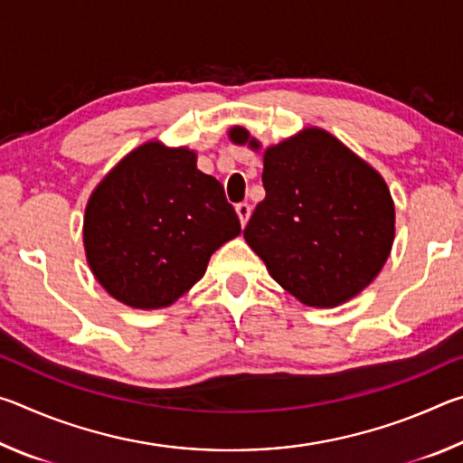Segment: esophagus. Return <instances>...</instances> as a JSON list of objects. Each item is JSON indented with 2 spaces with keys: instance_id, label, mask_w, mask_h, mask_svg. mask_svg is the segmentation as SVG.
<instances>
[{
  "instance_id": "obj_1",
  "label": "esophagus",
  "mask_w": 463,
  "mask_h": 463,
  "mask_svg": "<svg viewBox=\"0 0 463 463\" xmlns=\"http://www.w3.org/2000/svg\"><path fill=\"white\" fill-rule=\"evenodd\" d=\"M237 214H239V221H241V224L245 226L247 224V221H249V216H250V206L247 202H241V203H237Z\"/></svg>"
}]
</instances>
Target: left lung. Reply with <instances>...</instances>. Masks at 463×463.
I'll return each instance as SVG.
<instances>
[{"mask_svg": "<svg viewBox=\"0 0 463 463\" xmlns=\"http://www.w3.org/2000/svg\"><path fill=\"white\" fill-rule=\"evenodd\" d=\"M231 138L260 148L241 127ZM261 179L265 200L242 234L281 288L331 308L370 286L394 241V203L378 171L308 128L265 151Z\"/></svg>", "mask_w": 463, "mask_h": 463, "instance_id": "left-lung-1", "label": "left lung"}]
</instances>
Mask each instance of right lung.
Segmentation results:
<instances>
[{
    "label": "right lung",
    "instance_id": "right-lung-1",
    "mask_svg": "<svg viewBox=\"0 0 463 463\" xmlns=\"http://www.w3.org/2000/svg\"><path fill=\"white\" fill-rule=\"evenodd\" d=\"M241 232L216 177L187 148L146 143L104 177L85 208L83 242L93 276L132 308L184 296L218 247Z\"/></svg>",
    "mask_w": 463,
    "mask_h": 463
}]
</instances>
